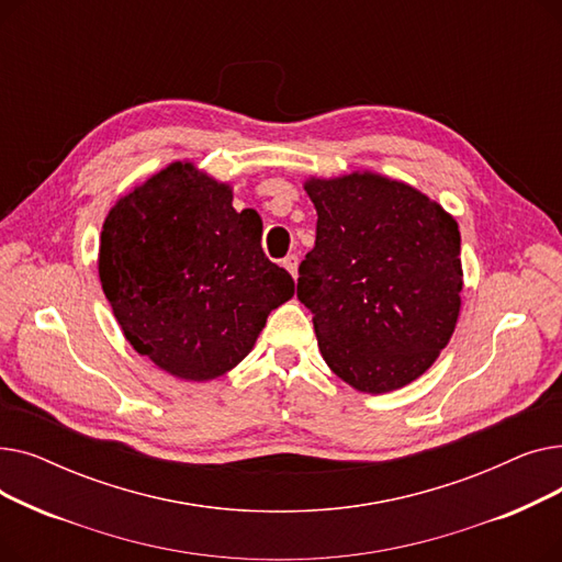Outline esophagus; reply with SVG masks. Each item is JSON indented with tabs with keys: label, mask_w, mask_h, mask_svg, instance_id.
I'll return each mask as SVG.
<instances>
[{
	"label": "esophagus",
	"mask_w": 562,
	"mask_h": 562,
	"mask_svg": "<svg viewBox=\"0 0 562 562\" xmlns=\"http://www.w3.org/2000/svg\"><path fill=\"white\" fill-rule=\"evenodd\" d=\"M282 266L291 273L293 280L299 278V257H296V255H286V257L282 259Z\"/></svg>",
	"instance_id": "1"
}]
</instances>
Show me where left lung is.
Segmentation results:
<instances>
[{
  "instance_id": "8db88e82",
  "label": "left lung",
  "mask_w": 562,
  "mask_h": 562,
  "mask_svg": "<svg viewBox=\"0 0 562 562\" xmlns=\"http://www.w3.org/2000/svg\"><path fill=\"white\" fill-rule=\"evenodd\" d=\"M316 241L299 269L326 364L350 387L385 394L437 360L460 314L453 216L422 191L373 172L307 180Z\"/></svg>"
}]
</instances>
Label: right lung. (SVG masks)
I'll use <instances>...</instances> for the list:
<instances>
[{
    "instance_id": "right-lung-1",
    "label": "right lung",
    "mask_w": 562,
    "mask_h": 562,
    "mask_svg": "<svg viewBox=\"0 0 562 562\" xmlns=\"http://www.w3.org/2000/svg\"><path fill=\"white\" fill-rule=\"evenodd\" d=\"M100 282L140 356L212 380L252 350L293 278L261 250V218L232 189L175 161L117 200L100 236Z\"/></svg>"
}]
</instances>
